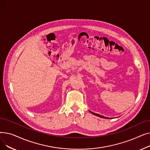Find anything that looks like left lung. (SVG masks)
<instances>
[{"label":"left lung","instance_id":"1","mask_svg":"<svg viewBox=\"0 0 150 150\" xmlns=\"http://www.w3.org/2000/svg\"><path fill=\"white\" fill-rule=\"evenodd\" d=\"M90 112H91L92 114L95 115H97V116H98V117H101V118H105V119H109V118H108V117H104V116H102V115H99V114H96V113H94V112H91V111H90Z\"/></svg>","mask_w":150,"mask_h":150}]
</instances>
